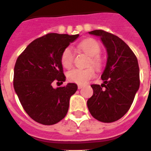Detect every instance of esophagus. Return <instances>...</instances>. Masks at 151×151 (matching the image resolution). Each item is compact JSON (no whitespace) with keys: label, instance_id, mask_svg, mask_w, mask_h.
Wrapping results in <instances>:
<instances>
[{"label":"esophagus","instance_id":"esophagus-1","mask_svg":"<svg viewBox=\"0 0 151 151\" xmlns=\"http://www.w3.org/2000/svg\"><path fill=\"white\" fill-rule=\"evenodd\" d=\"M78 88V89H81V88H83V85H81V84H79Z\"/></svg>","mask_w":151,"mask_h":151}]
</instances>
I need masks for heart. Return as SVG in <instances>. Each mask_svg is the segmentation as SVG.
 <instances>
[{"mask_svg": "<svg viewBox=\"0 0 151 151\" xmlns=\"http://www.w3.org/2000/svg\"><path fill=\"white\" fill-rule=\"evenodd\" d=\"M78 49L89 56L88 65H92L95 68L99 69L102 65V59L99 56L101 47L96 40L93 39H86L78 44ZM73 61V53L70 47L66 48L61 55V63L63 67L69 69L72 67ZM95 76V70L91 67L84 69H73L67 73V77L73 82L77 84H84Z\"/></svg>", "mask_w": 151, "mask_h": 151, "instance_id": "heart-1", "label": "heart"}]
</instances>
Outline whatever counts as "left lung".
<instances>
[{"mask_svg":"<svg viewBox=\"0 0 151 151\" xmlns=\"http://www.w3.org/2000/svg\"><path fill=\"white\" fill-rule=\"evenodd\" d=\"M100 38L107 52L101 74L103 83L92 84L93 95L87 101L88 110L97 120L112 122L127 113L139 87V69L135 54L118 36L103 30L89 32Z\"/></svg>","mask_w":151,"mask_h":151,"instance_id":"8db88e82","label":"left lung"}]
</instances>
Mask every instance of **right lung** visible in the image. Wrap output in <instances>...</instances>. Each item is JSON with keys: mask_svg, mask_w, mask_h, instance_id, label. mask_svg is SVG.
Returning a JSON list of instances; mask_svg holds the SVG:
<instances>
[{"mask_svg": "<svg viewBox=\"0 0 151 151\" xmlns=\"http://www.w3.org/2000/svg\"><path fill=\"white\" fill-rule=\"evenodd\" d=\"M78 35L50 33L36 39L18 56L14 69V88L26 113L35 122L53 125L64 118L70 99L78 85L68 83L54 88L53 82L66 81L61 63L63 50Z\"/></svg>", "mask_w": 151, "mask_h": 151, "instance_id": "obj_1", "label": "right lung"}]
</instances>
